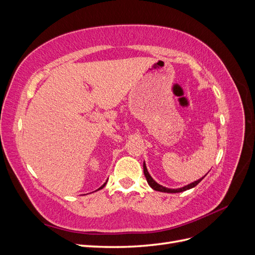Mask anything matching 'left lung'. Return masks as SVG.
<instances>
[{
	"label": "left lung",
	"mask_w": 255,
	"mask_h": 255,
	"mask_svg": "<svg viewBox=\"0 0 255 255\" xmlns=\"http://www.w3.org/2000/svg\"><path fill=\"white\" fill-rule=\"evenodd\" d=\"M143 173H144V176H145V179H146V182H148V184L150 185V187H151L152 189L156 190V191H161V192H168V194H176V192H182V191H185V190H188V189L194 188L195 186H197V185L204 179V177H205L206 174H207V173H206L204 176L201 177V179H199V180H197V181H195V182H192V183L186 185V186L181 187V188H176V189H172V188L165 187V186H163V185H159L157 182L154 181V180L152 179V176L150 175V173H149V171H148V169H146V166H145L144 161H143Z\"/></svg>",
	"instance_id": "1"
}]
</instances>
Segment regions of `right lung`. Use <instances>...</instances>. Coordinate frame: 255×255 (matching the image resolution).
<instances>
[{"instance_id":"obj_1","label":"right lung","mask_w":255,"mask_h":255,"mask_svg":"<svg viewBox=\"0 0 255 255\" xmlns=\"http://www.w3.org/2000/svg\"><path fill=\"white\" fill-rule=\"evenodd\" d=\"M106 183H107V181H106V182H105V183H104V184L102 185V186H101V187H100V188H99V189H97V190H100V189H102V188H103V187L105 186V185H106Z\"/></svg>"}]
</instances>
